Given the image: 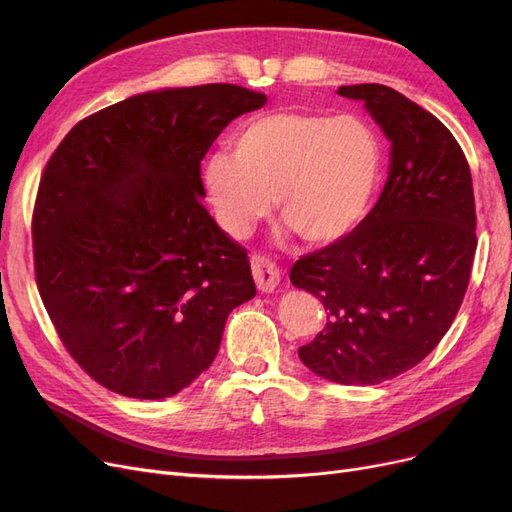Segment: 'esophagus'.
<instances>
[{
	"mask_svg": "<svg viewBox=\"0 0 512 512\" xmlns=\"http://www.w3.org/2000/svg\"><path fill=\"white\" fill-rule=\"evenodd\" d=\"M252 275L260 292H273L277 284H280V269L262 256L252 258Z\"/></svg>",
	"mask_w": 512,
	"mask_h": 512,
	"instance_id": "34e87169",
	"label": "esophagus"
}]
</instances>
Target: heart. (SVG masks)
<instances>
[{
    "instance_id": "b5f03b06",
    "label": "heart",
    "mask_w": 512,
    "mask_h": 512,
    "mask_svg": "<svg viewBox=\"0 0 512 512\" xmlns=\"http://www.w3.org/2000/svg\"><path fill=\"white\" fill-rule=\"evenodd\" d=\"M382 175V145L359 117L277 111L245 123L235 156L213 153L205 190L220 226L245 237L271 213L309 245H329L359 226Z\"/></svg>"
}]
</instances>
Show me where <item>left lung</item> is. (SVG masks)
<instances>
[{
  "instance_id": "left-lung-1",
  "label": "left lung",
  "mask_w": 512,
  "mask_h": 512,
  "mask_svg": "<svg viewBox=\"0 0 512 512\" xmlns=\"http://www.w3.org/2000/svg\"><path fill=\"white\" fill-rule=\"evenodd\" d=\"M337 94L365 102L391 141L389 179L348 237L292 265V286L327 312L299 356L331 382L380 384L421 363L459 312L476 252L472 175L451 130L399 91Z\"/></svg>"
}]
</instances>
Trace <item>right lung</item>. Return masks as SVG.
Here are the masks:
<instances>
[{
  "label": "right lung",
  "mask_w": 512,
  "mask_h": 512,
  "mask_svg": "<svg viewBox=\"0 0 512 512\" xmlns=\"http://www.w3.org/2000/svg\"><path fill=\"white\" fill-rule=\"evenodd\" d=\"M265 102L230 83L149 91L76 123L46 162L36 284L61 344L104 389L177 395L256 294L245 247L200 203V160Z\"/></svg>",
  "instance_id": "right-lung-1"
}]
</instances>
